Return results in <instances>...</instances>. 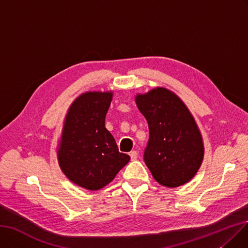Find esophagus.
Listing matches in <instances>:
<instances>
[{
    "mask_svg": "<svg viewBox=\"0 0 248 248\" xmlns=\"http://www.w3.org/2000/svg\"><path fill=\"white\" fill-rule=\"evenodd\" d=\"M130 157H131V161H135L137 160V156H138V154L136 151H132L130 154Z\"/></svg>",
    "mask_w": 248,
    "mask_h": 248,
    "instance_id": "esophagus-1",
    "label": "esophagus"
}]
</instances>
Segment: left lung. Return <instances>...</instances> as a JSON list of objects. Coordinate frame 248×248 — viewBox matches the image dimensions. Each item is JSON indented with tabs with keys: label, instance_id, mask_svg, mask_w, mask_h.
<instances>
[{
	"label": "left lung",
	"instance_id": "8db88e82",
	"mask_svg": "<svg viewBox=\"0 0 248 248\" xmlns=\"http://www.w3.org/2000/svg\"><path fill=\"white\" fill-rule=\"evenodd\" d=\"M135 103L148 124L144 162L155 180L170 188L189 182L204 155L202 136L190 111L175 93L161 86L137 93Z\"/></svg>",
	"mask_w": 248,
	"mask_h": 248
}]
</instances>
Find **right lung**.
I'll return each mask as SVG.
<instances>
[{"label":"right lung","mask_w":248,"mask_h":248,"mask_svg":"<svg viewBox=\"0 0 248 248\" xmlns=\"http://www.w3.org/2000/svg\"><path fill=\"white\" fill-rule=\"evenodd\" d=\"M113 92H86L77 96L65 116L57 147L60 169L72 183L98 190L113 181L130 161L120 153L105 126Z\"/></svg>","instance_id":"right-lung-1"}]
</instances>
